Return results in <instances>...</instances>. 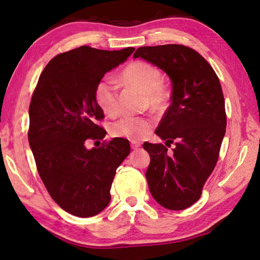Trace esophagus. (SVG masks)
<instances>
[{
  "mask_svg": "<svg viewBox=\"0 0 260 260\" xmlns=\"http://www.w3.org/2000/svg\"><path fill=\"white\" fill-rule=\"evenodd\" d=\"M141 146V143L137 142V141H131V147L133 148V150H137Z\"/></svg>",
  "mask_w": 260,
  "mask_h": 260,
  "instance_id": "1",
  "label": "esophagus"
}]
</instances>
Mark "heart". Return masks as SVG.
<instances>
[{"instance_id":"b5f03b06","label":"heart","mask_w":260,"mask_h":260,"mask_svg":"<svg viewBox=\"0 0 260 260\" xmlns=\"http://www.w3.org/2000/svg\"><path fill=\"white\" fill-rule=\"evenodd\" d=\"M120 81L126 86L135 87L144 93V102L154 112H162L169 102V92L162 84V74L158 68L145 61H135L121 71ZM95 101L103 112L115 116L119 110L118 87L113 78L101 79L93 91ZM153 127L150 118L141 116H125L110 125V134L126 140H142Z\"/></svg>"}]
</instances>
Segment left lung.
<instances>
[{
  "mask_svg": "<svg viewBox=\"0 0 260 260\" xmlns=\"http://www.w3.org/2000/svg\"><path fill=\"white\" fill-rule=\"evenodd\" d=\"M134 58L146 60L172 82L171 105L155 134L174 143L143 144L151 156L146 180L152 197L169 210H184L201 197L217 164L227 116L218 76L200 53L182 45L141 47Z\"/></svg>",
  "mask_w": 260,
  "mask_h": 260,
  "instance_id": "obj_1",
  "label": "left lung"
}]
</instances>
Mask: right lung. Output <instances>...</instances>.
I'll list each match as a JSON object with an SVG mask.
<instances>
[{
  "label": "right lung",
  "mask_w": 260,
  "mask_h": 260,
  "mask_svg": "<svg viewBox=\"0 0 260 260\" xmlns=\"http://www.w3.org/2000/svg\"><path fill=\"white\" fill-rule=\"evenodd\" d=\"M134 50L82 46L60 53L33 91L27 137L39 175L54 202L76 217H92L108 206L116 170L131 152L119 137L91 150L86 142L106 134L96 124L104 118L93 96L97 82Z\"/></svg>",
  "instance_id": "obj_1"
}]
</instances>
